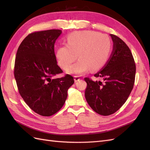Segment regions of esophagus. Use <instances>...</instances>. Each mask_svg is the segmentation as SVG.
I'll return each instance as SVG.
<instances>
[{
	"label": "esophagus",
	"mask_w": 150,
	"mask_h": 150,
	"mask_svg": "<svg viewBox=\"0 0 150 150\" xmlns=\"http://www.w3.org/2000/svg\"><path fill=\"white\" fill-rule=\"evenodd\" d=\"M80 80V78L79 76H74V81L75 82H78Z\"/></svg>",
	"instance_id": "esophagus-1"
}]
</instances>
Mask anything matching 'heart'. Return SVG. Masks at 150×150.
<instances>
[{"instance_id": "obj_1", "label": "heart", "mask_w": 150, "mask_h": 150, "mask_svg": "<svg viewBox=\"0 0 150 150\" xmlns=\"http://www.w3.org/2000/svg\"><path fill=\"white\" fill-rule=\"evenodd\" d=\"M59 47L56 52L57 62L67 70L77 57L79 60L71 66L68 72L83 74L91 68L98 71L106 63L111 51V40L108 36L94 31H79L70 34L67 44Z\"/></svg>"}]
</instances>
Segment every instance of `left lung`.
Here are the masks:
<instances>
[{
	"mask_svg": "<svg viewBox=\"0 0 150 150\" xmlns=\"http://www.w3.org/2000/svg\"><path fill=\"white\" fill-rule=\"evenodd\" d=\"M113 49L110 59L103 69L94 74L103 79L87 83L85 98L90 107L99 115L108 116L123 105L133 88L136 65L129 48L117 36L110 34Z\"/></svg>",
	"mask_w": 150,
	"mask_h": 150,
	"instance_id": "left-lung-1",
	"label": "left lung"
}]
</instances>
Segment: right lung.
<instances>
[{"instance_id":"right-lung-1","label":"right lung","mask_w":150,"mask_h":150,"mask_svg":"<svg viewBox=\"0 0 150 150\" xmlns=\"http://www.w3.org/2000/svg\"><path fill=\"white\" fill-rule=\"evenodd\" d=\"M61 33L58 29L31 33L22 40L16 54L14 77L19 92L31 110L43 116L61 110L74 83L69 74L53 78L62 72L54 52V44Z\"/></svg>"}]
</instances>
